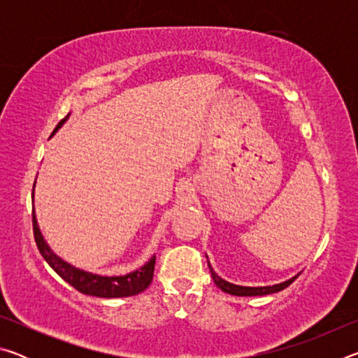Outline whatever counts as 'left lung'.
<instances>
[{"mask_svg":"<svg viewBox=\"0 0 358 358\" xmlns=\"http://www.w3.org/2000/svg\"><path fill=\"white\" fill-rule=\"evenodd\" d=\"M208 259V257H207ZM208 268H210V273L211 278H213V281L217 287H220L222 292L230 294V295H237V296H256V295H268V294H275V292H280V290L286 289L287 286H290L295 281V278L299 276H294L290 278V280L280 282V284H273V286H262V287H248V286H237V284H232L226 280H222V278L217 276L215 273V270L211 268V265L208 262Z\"/></svg>","mask_w":358,"mask_h":358,"instance_id":"1","label":"left lung"}]
</instances>
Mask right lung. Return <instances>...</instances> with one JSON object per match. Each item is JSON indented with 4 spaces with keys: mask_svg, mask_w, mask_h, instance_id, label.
<instances>
[{
    "mask_svg": "<svg viewBox=\"0 0 358 358\" xmlns=\"http://www.w3.org/2000/svg\"><path fill=\"white\" fill-rule=\"evenodd\" d=\"M68 118H69V115L59 121L55 131H53V134H55V132L62 128V126L64 124V121ZM34 185H36V181H34ZM33 230H34L36 245H38V250L42 254V257L45 259V262L50 265L52 268L55 270L66 282L71 284L72 287L77 289L78 292H82L85 295L101 296V299L131 296V295H137V294L143 292V290L150 286L151 281H153L156 256L151 257L147 264L141 266V268L131 271V273H128V275L101 276V275L90 273V271L77 268V266L68 264L62 257H58L57 254L50 250V246L47 245L44 237H42L38 220H36L34 210H33Z\"/></svg>",
    "mask_w": 358,
    "mask_h": 358,
    "instance_id": "add662e5",
    "label": "right lung"
}]
</instances>
